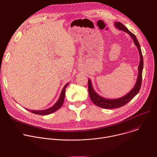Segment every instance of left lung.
<instances>
[{
	"instance_id": "obj_1",
	"label": "left lung",
	"mask_w": 157,
	"mask_h": 157,
	"mask_svg": "<svg viewBox=\"0 0 157 157\" xmlns=\"http://www.w3.org/2000/svg\"><path fill=\"white\" fill-rule=\"evenodd\" d=\"M114 25L116 28L117 29L124 31L126 33H127L132 38L133 43H135L136 46L138 48L139 55H140V63L139 65V73L137 79L136 83L135 86H133V89H131V91L128 93L127 94L124 96L123 97L117 98V99H107L104 98L101 96H99L95 91L93 87L92 82L91 79H88V91L89 94V96L93 102L102 108L104 109H115V108H119L121 107L124 105H125L127 103H128L129 101H130L134 97H135L138 93L140 91V89L142 84V70L144 68V59H143V56L140 48V44L136 36V35L133 34L132 32H130L125 26H124L121 22L116 21L114 22Z\"/></svg>"
}]
</instances>
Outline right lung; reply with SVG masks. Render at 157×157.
I'll return each mask as SVG.
<instances>
[{
    "instance_id": "1",
    "label": "right lung",
    "mask_w": 157,
    "mask_h": 157,
    "mask_svg": "<svg viewBox=\"0 0 157 157\" xmlns=\"http://www.w3.org/2000/svg\"><path fill=\"white\" fill-rule=\"evenodd\" d=\"M69 83H67L64 85V87L63 88L61 93L60 94L59 98L58 99V100L57 101V102L50 108H48L47 109L45 110H30L28 109H26L27 110L31 112V113L35 114H38V115H41V116H44V115H48L50 114H52L54 112L56 111L57 110H58L63 105V102H64V96H65V89L67 87V86H68Z\"/></svg>"
}]
</instances>
